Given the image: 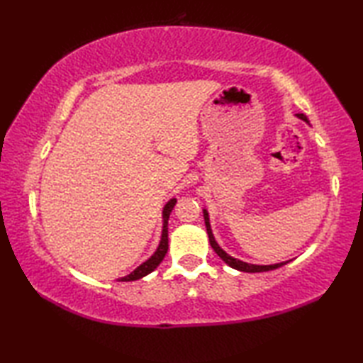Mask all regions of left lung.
I'll list each match as a JSON object with an SVG mask.
<instances>
[{
	"label": "left lung",
	"instance_id": "left-lung-1",
	"mask_svg": "<svg viewBox=\"0 0 363 363\" xmlns=\"http://www.w3.org/2000/svg\"><path fill=\"white\" fill-rule=\"evenodd\" d=\"M296 117L301 118L303 121H306V123H309V118H307L304 113H296ZM203 215H204V223H206L207 235H209L211 246L213 248V251L218 254L220 259L225 262V264H228L230 268L238 269V272H245V273H262V272H269V269H276V268H279V267L289 264V262H290V260H287V262H281V264H273V265H256V264H248V262H243L240 259H235L233 256H229V254L217 243V240H215V237L212 234V228H211L209 212L203 209Z\"/></svg>",
	"mask_w": 363,
	"mask_h": 363
}]
</instances>
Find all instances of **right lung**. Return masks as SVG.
Segmentation results:
<instances>
[{
	"label": "right lung",
	"instance_id": "right-lung-1",
	"mask_svg": "<svg viewBox=\"0 0 363 363\" xmlns=\"http://www.w3.org/2000/svg\"><path fill=\"white\" fill-rule=\"evenodd\" d=\"M174 204H176V198H172L164 206V211H162V223H164V225H162V235H160V242H159L157 250L154 251V254L148 260H145L142 265H138L133 273H129L125 277H120L118 279L120 282H130V281L142 279V277H145L146 274L152 273L154 269L160 265V262L164 260L165 254L168 251V218H169V213H172V211H173Z\"/></svg>",
	"mask_w": 363,
	"mask_h": 363
}]
</instances>
